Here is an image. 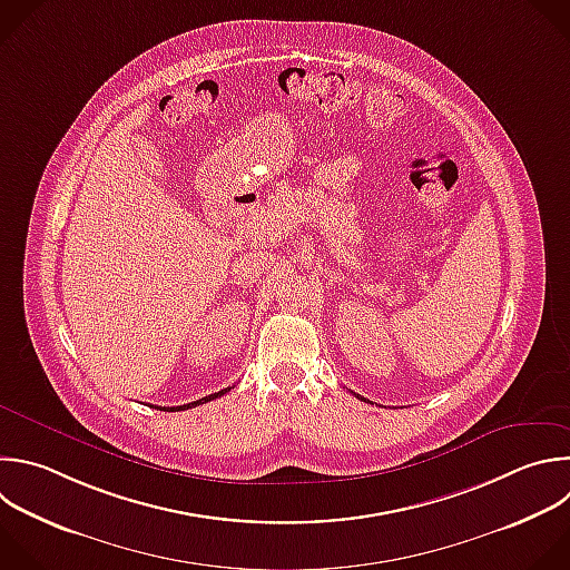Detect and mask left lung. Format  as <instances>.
Returning a JSON list of instances; mask_svg holds the SVG:
<instances>
[{"instance_id": "obj_1", "label": "left lung", "mask_w": 570, "mask_h": 570, "mask_svg": "<svg viewBox=\"0 0 570 570\" xmlns=\"http://www.w3.org/2000/svg\"><path fill=\"white\" fill-rule=\"evenodd\" d=\"M357 399H360V396H357ZM360 401H364V399H360ZM364 403H366V401H364Z\"/></svg>"}]
</instances>
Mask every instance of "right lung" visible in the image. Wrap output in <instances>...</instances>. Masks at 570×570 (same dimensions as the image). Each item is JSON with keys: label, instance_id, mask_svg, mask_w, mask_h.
Wrapping results in <instances>:
<instances>
[{"label": "right lung", "instance_id": "right-lung-1", "mask_svg": "<svg viewBox=\"0 0 570 570\" xmlns=\"http://www.w3.org/2000/svg\"><path fill=\"white\" fill-rule=\"evenodd\" d=\"M230 390H233V387H226V390L215 392V394H210V396H206V399H199V401L187 403V405H178V407H156V405H149V407H156V410H160V412H183V410H193V407H197V405H204V403H208V401H215V399L224 396V394L230 392Z\"/></svg>", "mask_w": 570, "mask_h": 570}]
</instances>
